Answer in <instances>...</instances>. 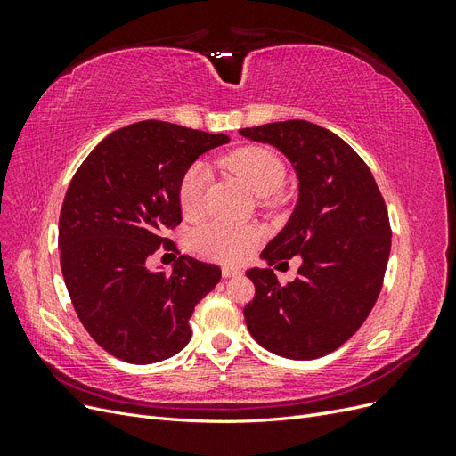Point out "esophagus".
Returning a JSON list of instances; mask_svg holds the SVG:
<instances>
[{"mask_svg": "<svg viewBox=\"0 0 456 456\" xmlns=\"http://www.w3.org/2000/svg\"><path fill=\"white\" fill-rule=\"evenodd\" d=\"M243 272L241 268H236V266H223V275L224 278H240Z\"/></svg>", "mask_w": 456, "mask_h": 456, "instance_id": "obj_1", "label": "esophagus"}]
</instances>
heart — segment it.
Instances as JSON below:
<instances>
[{
	"mask_svg": "<svg viewBox=\"0 0 456 456\" xmlns=\"http://www.w3.org/2000/svg\"><path fill=\"white\" fill-rule=\"evenodd\" d=\"M223 165L236 173L256 196H270L285 181V165L273 150L266 146H245L233 150L223 159ZM211 175L203 163H194L184 171L178 183V203L186 216L194 218L203 213L207 188ZM258 240V232L251 226L230 223H211L196 232V245L203 255L220 260H240L249 255Z\"/></svg>",
	"mask_w": 456,
	"mask_h": 456,
	"instance_id": "b5f03b06",
	"label": "heart"
}]
</instances>
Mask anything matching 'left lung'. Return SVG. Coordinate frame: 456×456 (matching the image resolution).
<instances>
[{
  "label": "left lung",
  "instance_id": "1",
  "mask_svg": "<svg viewBox=\"0 0 456 456\" xmlns=\"http://www.w3.org/2000/svg\"><path fill=\"white\" fill-rule=\"evenodd\" d=\"M293 163L298 201L262 258L300 256L298 278L280 285L273 270L251 268L255 298L243 308L253 338L289 360H315L342 346L375 306L388 265V209L367 163L340 136L305 119L240 129Z\"/></svg>",
  "mask_w": 456,
  "mask_h": 456
}]
</instances>
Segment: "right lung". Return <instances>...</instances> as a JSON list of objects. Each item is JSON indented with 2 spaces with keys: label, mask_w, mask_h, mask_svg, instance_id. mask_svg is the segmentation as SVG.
<instances>
[{
  "label": "right lung",
  "mask_w": 456,
  "mask_h": 456,
  "mask_svg": "<svg viewBox=\"0 0 456 456\" xmlns=\"http://www.w3.org/2000/svg\"><path fill=\"white\" fill-rule=\"evenodd\" d=\"M226 134L139 121L108 134L79 165L59 218L61 268L87 333L121 362L148 365L190 342V317L220 281L216 265L181 255L169 272L148 256L181 224L178 183ZM178 253V251H176Z\"/></svg>",
  "instance_id": "1"
}]
</instances>
